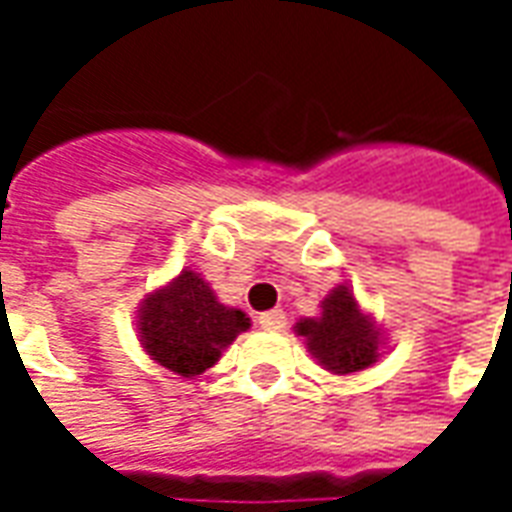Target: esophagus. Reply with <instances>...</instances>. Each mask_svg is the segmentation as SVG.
<instances>
[{"mask_svg": "<svg viewBox=\"0 0 512 512\" xmlns=\"http://www.w3.org/2000/svg\"><path fill=\"white\" fill-rule=\"evenodd\" d=\"M257 323H260L266 332H282V329H285V323H288V315H285L282 310H268L257 318Z\"/></svg>", "mask_w": 512, "mask_h": 512, "instance_id": "34e87169", "label": "esophagus"}]
</instances>
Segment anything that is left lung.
Returning a JSON list of instances; mask_svg holds the SVG:
<instances>
[{"instance_id": "left-lung-1", "label": "left lung", "mask_w": 512, "mask_h": 512, "mask_svg": "<svg viewBox=\"0 0 512 512\" xmlns=\"http://www.w3.org/2000/svg\"><path fill=\"white\" fill-rule=\"evenodd\" d=\"M321 318H304L296 332L307 340L310 354L337 376L365 370L378 359V329L359 310L354 293L337 285L323 299Z\"/></svg>"}]
</instances>
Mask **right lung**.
<instances>
[{
	"label": "right lung",
	"instance_id": "add662e5",
	"mask_svg": "<svg viewBox=\"0 0 512 512\" xmlns=\"http://www.w3.org/2000/svg\"><path fill=\"white\" fill-rule=\"evenodd\" d=\"M249 329L246 312L224 307L197 271H180L167 288L139 307V343L158 365L183 378L219 362L235 337Z\"/></svg>",
	"mask_w": 512,
	"mask_h": 512
}]
</instances>
